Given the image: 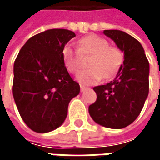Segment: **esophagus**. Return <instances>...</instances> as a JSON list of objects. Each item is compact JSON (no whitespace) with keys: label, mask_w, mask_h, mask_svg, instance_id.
I'll return each mask as SVG.
<instances>
[{"label":"esophagus","mask_w":160,"mask_h":160,"mask_svg":"<svg viewBox=\"0 0 160 160\" xmlns=\"http://www.w3.org/2000/svg\"><path fill=\"white\" fill-rule=\"evenodd\" d=\"M86 89H87L86 87H84V86H82V85H80V92H84V91H85Z\"/></svg>","instance_id":"1"}]
</instances>
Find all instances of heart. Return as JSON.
Wrapping results in <instances>:
<instances>
[{"instance_id": "obj_1", "label": "heart", "mask_w": 160, "mask_h": 160, "mask_svg": "<svg viewBox=\"0 0 160 160\" xmlns=\"http://www.w3.org/2000/svg\"><path fill=\"white\" fill-rule=\"evenodd\" d=\"M86 70L77 75V80L83 85H92L102 79H109L119 69L123 55L119 49L109 46L108 42L98 36L89 35L78 42V49L70 44L62 50L63 62L72 74H76L82 66L81 56H89Z\"/></svg>"}]
</instances>
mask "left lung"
Segmentation results:
<instances>
[{
  "mask_svg": "<svg viewBox=\"0 0 160 160\" xmlns=\"http://www.w3.org/2000/svg\"><path fill=\"white\" fill-rule=\"evenodd\" d=\"M124 53L116 77L106 85L93 88L96 101L89 107L92 118L99 125L122 129L139 116L149 92V63L142 44L124 31L104 30Z\"/></svg>",
  "mask_w": 160,
  "mask_h": 160,
  "instance_id": "left-lung-1",
  "label": "left lung"
}]
</instances>
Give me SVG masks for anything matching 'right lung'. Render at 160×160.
<instances>
[{
    "mask_svg": "<svg viewBox=\"0 0 160 160\" xmlns=\"http://www.w3.org/2000/svg\"><path fill=\"white\" fill-rule=\"evenodd\" d=\"M76 37L63 28L45 30L31 37L14 64L13 95L24 122L40 133L60 127L70 100L80 93L63 62L62 50Z\"/></svg>",
    "mask_w": 160,
    "mask_h": 160,
    "instance_id": "add662e5",
    "label": "right lung"
}]
</instances>
